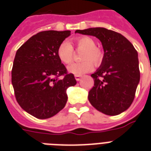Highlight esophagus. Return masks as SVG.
Masks as SVG:
<instances>
[{"label":"esophagus","mask_w":151,"mask_h":151,"mask_svg":"<svg viewBox=\"0 0 151 151\" xmlns=\"http://www.w3.org/2000/svg\"><path fill=\"white\" fill-rule=\"evenodd\" d=\"M74 77H75V79L77 81H80L81 79V75H75L74 76Z\"/></svg>","instance_id":"obj_1"}]
</instances>
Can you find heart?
<instances>
[{"label":"heart","mask_w":151,"mask_h":151,"mask_svg":"<svg viewBox=\"0 0 151 151\" xmlns=\"http://www.w3.org/2000/svg\"><path fill=\"white\" fill-rule=\"evenodd\" d=\"M73 43L78 50H83L81 59L84 61L73 63L68 66V71L75 75H82L93 69V64L99 66L103 58V52L96 46V42L89 37H80L74 39ZM57 56L64 64H70L73 60V49L70 42L66 41L59 44L57 48Z\"/></svg>","instance_id":"1"}]
</instances>
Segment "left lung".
<instances>
[{"mask_svg": "<svg viewBox=\"0 0 151 151\" xmlns=\"http://www.w3.org/2000/svg\"><path fill=\"white\" fill-rule=\"evenodd\" d=\"M75 33L97 37L104 51L100 66L91 75L94 86L88 92L90 103L110 116L125 111L133 102L140 79L137 51L123 35L103 27Z\"/></svg>", "mask_w": 151, "mask_h": 151, "instance_id": "obj_1", "label": "left lung"}]
</instances>
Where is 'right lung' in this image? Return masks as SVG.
<instances>
[{
  "label": "right lung",
  "mask_w": 151,
  "mask_h": 151,
  "mask_svg": "<svg viewBox=\"0 0 151 151\" xmlns=\"http://www.w3.org/2000/svg\"><path fill=\"white\" fill-rule=\"evenodd\" d=\"M70 35V30L40 32L16 52L12 70L15 98L25 111L37 118L47 119L63 110L66 89L77 84L56 54L59 44ZM60 76L64 78L59 79Z\"/></svg>",
  "instance_id": "obj_1"
}]
</instances>
